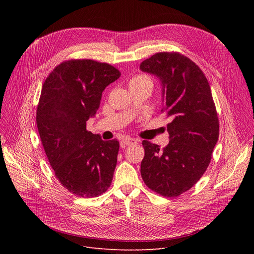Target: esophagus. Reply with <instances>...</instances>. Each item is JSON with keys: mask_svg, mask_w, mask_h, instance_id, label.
Returning <instances> with one entry per match:
<instances>
[{"mask_svg": "<svg viewBox=\"0 0 254 254\" xmlns=\"http://www.w3.org/2000/svg\"><path fill=\"white\" fill-rule=\"evenodd\" d=\"M136 142H137V140L135 138H132V137H126L122 141V143L124 144V146H129V144H134Z\"/></svg>", "mask_w": 254, "mask_h": 254, "instance_id": "esophagus-1", "label": "esophagus"}]
</instances>
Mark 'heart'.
<instances>
[{
  "mask_svg": "<svg viewBox=\"0 0 254 254\" xmlns=\"http://www.w3.org/2000/svg\"><path fill=\"white\" fill-rule=\"evenodd\" d=\"M144 83H150V84H152V81H151V79H150L148 76L137 75V76L132 77V78L129 80L128 85H129V88H130V87L137 86V85H141V84H144Z\"/></svg>",
  "mask_w": 254,
  "mask_h": 254,
  "instance_id": "heart-1",
  "label": "heart"
}]
</instances>
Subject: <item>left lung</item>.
I'll return each instance as SVG.
<instances>
[{
  "mask_svg": "<svg viewBox=\"0 0 254 254\" xmlns=\"http://www.w3.org/2000/svg\"><path fill=\"white\" fill-rule=\"evenodd\" d=\"M139 68L159 78L162 113L171 118L170 141L163 150L142 140L141 178L156 193L177 197L203 176L218 140L219 121L211 88L198 65L180 53H157Z\"/></svg>",
  "mask_w": 254,
  "mask_h": 254,
  "instance_id": "1",
  "label": "left lung"
}]
</instances>
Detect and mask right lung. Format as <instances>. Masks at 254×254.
Here are the masks:
<instances>
[{"instance_id": "obj_1", "label": "right lung", "mask_w": 254, "mask_h": 254, "mask_svg": "<svg viewBox=\"0 0 254 254\" xmlns=\"http://www.w3.org/2000/svg\"><path fill=\"white\" fill-rule=\"evenodd\" d=\"M120 76L110 64L77 59L56 66L43 84L36 116L43 148L61 185L78 197H97L112 184L120 142L86 130V122Z\"/></svg>"}]
</instances>
